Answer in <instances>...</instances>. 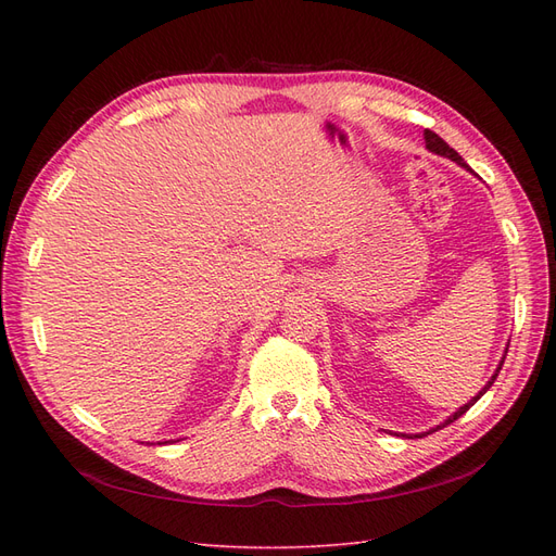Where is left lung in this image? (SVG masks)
Here are the masks:
<instances>
[{"mask_svg": "<svg viewBox=\"0 0 556 556\" xmlns=\"http://www.w3.org/2000/svg\"><path fill=\"white\" fill-rule=\"evenodd\" d=\"M425 143H427V150H429V153H433V155H441V157H447V160H452V162H457L459 166H462V169H466V172H470V174H473V176H478L473 169H470V166L462 160V155L457 153V150H454V148H450L441 137H439V134H433L431 129H425ZM506 352H508V348H506ZM503 362H506V355H503L501 357V362H498V366H496V371H494V376L490 378V380H486V384L482 387V390L473 396V399H470L468 403H464V406L462 408H457V410H454L447 419H445V422H441V425H435L433 429H429V431H425V433H415V439H422V435H427V433H433L435 429H443V427H447L450 422H454V419H459L470 406H473V403L486 392V390H490V387L494 384V380H496V376H498V371H501V366H503ZM403 435H408V433H403ZM410 439H413V435H410Z\"/></svg>", "mask_w": 556, "mask_h": 556, "instance_id": "obj_1", "label": "left lung"}]
</instances>
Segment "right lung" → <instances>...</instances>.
<instances>
[{
  "label": "right lung",
  "mask_w": 556,
  "mask_h": 556,
  "mask_svg": "<svg viewBox=\"0 0 556 556\" xmlns=\"http://www.w3.org/2000/svg\"><path fill=\"white\" fill-rule=\"evenodd\" d=\"M164 443H166V441H164ZM160 445H162V441H160Z\"/></svg>",
  "instance_id": "add662e5"
}]
</instances>
